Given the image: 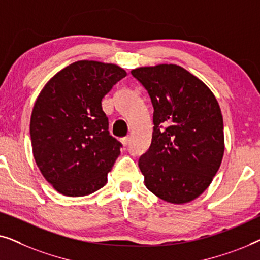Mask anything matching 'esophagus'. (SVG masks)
Returning a JSON list of instances; mask_svg holds the SVG:
<instances>
[{"mask_svg": "<svg viewBox=\"0 0 260 260\" xmlns=\"http://www.w3.org/2000/svg\"><path fill=\"white\" fill-rule=\"evenodd\" d=\"M120 141H122V143H123L124 147H126V145H129V143H130V138L127 137V136L126 137H123Z\"/></svg>", "mask_w": 260, "mask_h": 260, "instance_id": "esophagus-1", "label": "esophagus"}]
</instances>
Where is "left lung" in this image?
Here are the masks:
<instances>
[{
	"mask_svg": "<svg viewBox=\"0 0 260 260\" xmlns=\"http://www.w3.org/2000/svg\"><path fill=\"white\" fill-rule=\"evenodd\" d=\"M150 97L151 144L138 159L145 186L172 204H186L211 184L223 150L218 101L200 79L177 65L131 71Z\"/></svg>",
	"mask_w": 260,
	"mask_h": 260,
	"instance_id": "8db88e82",
	"label": "left lung"
}]
</instances>
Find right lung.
Wrapping results in <instances>:
<instances>
[{"label":"right lung","mask_w":260,"mask_h":260,"mask_svg":"<svg viewBox=\"0 0 260 260\" xmlns=\"http://www.w3.org/2000/svg\"><path fill=\"white\" fill-rule=\"evenodd\" d=\"M126 76L112 63L81 60L56 73L35 102L30 140L45 179L66 197L105 186L122 143L109 133L102 99Z\"/></svg>","instance_id":"obj_1"}]
</instances>
